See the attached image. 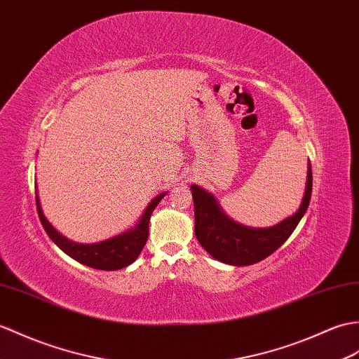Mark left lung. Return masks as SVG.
Returning a JSON list of instances; mask_svg holds the SVG:
<instances>
[{"instance_id":"obj_1","label":"left lung","mask_w":359,"mask_h":359,"mask_svg":"<svg viewBox=\"0 0 359 359\" xmlns=\"http://www.w3.org/2000/svg\"><path fill=\"white\" fill-rule=\"evenodd\" d=\"M194 200L196 237L206 252L217 260L248 266L264 260L290 237L304 212L309 208L312 196V168L307 166V182L302 206L298 211L271 228H248L226 217L214 196L197 185L191 187Z\"/></svg>"}]
</instances>
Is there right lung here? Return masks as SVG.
<instances>
[{
  "instance_id": "1",
  "label": "right lung",
  "mask_w": 359,
  "mask_h": 359,
  "mask_svg": "<svg viewBox=\"0 0 359 359\" xmlns=\"http://www.w3.org/2000/svg\"><path fill=\"white\" fill-rule=\"evenodd\" d=\"M163 196L165 193L159 194L156 198L151 200V203L147 206L144 215H142V219L135 229H130L127 232H123V234H119L118 237L99 241V243H93V245L73 243V241H70L69 238L61 236L60 232H57L44 217L43 210H41V205H39L38 193H36V210H38L39 220L43 223L48 237L52 238L67 255H70L76 262L90 266V268L93 269L116 271V269L127 268V266L135 262L139 257V254L142 252V249H144L148 240L149 217H151L154 208L159 205Z\"/></svg>"
}]
</instances>
